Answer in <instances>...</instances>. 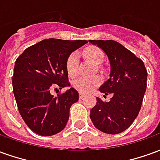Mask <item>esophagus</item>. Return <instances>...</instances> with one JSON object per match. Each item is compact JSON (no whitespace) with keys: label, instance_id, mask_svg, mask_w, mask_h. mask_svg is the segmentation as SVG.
Listing matches in <instances>:
<instances>
[{"label":"esophagus","instance_id":"obj_1","mask_svg":"<svg viewBox=\"0 0 160 160\" xmlns=\"http://www.w3.org/2000/svg\"><path fill=\"white\" fill-rule=\"evenodd\" d=\"M84 97H85V94H83V93L79 94V98H80V99H81V98H83Z\"/></svg>","mask_w":160,"mask_h":160}]
</instances>
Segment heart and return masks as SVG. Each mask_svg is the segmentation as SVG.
<instances>
[{"mask_svg":"<svg viewBox=\"0 0 160 160\" xmlns=\"http://www.w3.org/2000/svg\"><path fill=\"white\" fill-rule=\"evenodd\" d=\"M83 55L92 62L99 64L103 62L104 53L97 46H89L84 49ZM66 69L70 77H75L79 73V57L76 52L70 54L66 62ZM100 77H80L73 82V87L81 93H87L101 83Z\"/></svg>","mask_w":160,"mask_h":160,"instance_id":"1","label":"heart"}]
</instances>
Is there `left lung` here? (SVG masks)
Instances as JSON below:
<instances>
[{
  "instance_id": "8db88e82",
  "label": "left lung",
  "mask_w": 160,
  "mask_h": 160,
  "mask_svg": "<svg viewBox=\"0 0 160 160\" xmlns=\"http://www.w3.org/2000/svg\"><path fill=\"white\" fill-rule=\"evenodd\" d=\"M103 49L111 63L110 79L99 91L112 98H100L91 110L92 123L104 133L116 134L126 130L137 118L147 89L148 72L142 60L114 40H89Z\"/></svg>"
}]
</instances>
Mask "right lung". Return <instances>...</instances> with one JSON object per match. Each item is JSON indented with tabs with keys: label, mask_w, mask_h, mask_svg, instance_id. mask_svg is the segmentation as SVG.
Wrapping results in <instances>:
<instances>
[{
	"label": "right lung",
	"mask_w": 160,
	"mask_h": 160,
	"mask_svg": "<svg viewBox=\"0 0 160 160\" xmlns=\"http://www.w3.org/2000/svg\"><path fill=\"white\" fill-rule=\"evenodd\" d=\"M87 40L49 38L30 46L16 59L12 90L19 114L36 134L50 136L62 130L79 93L70 88L56 97L52 89L70 86L68 57Z\"/></svg>",
	"instance_id": "add662e5"
}]
</instances>
